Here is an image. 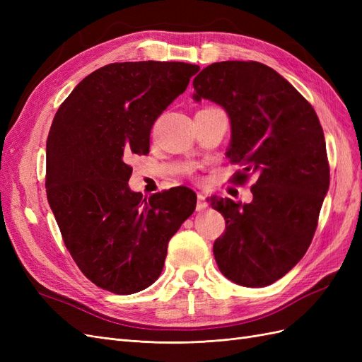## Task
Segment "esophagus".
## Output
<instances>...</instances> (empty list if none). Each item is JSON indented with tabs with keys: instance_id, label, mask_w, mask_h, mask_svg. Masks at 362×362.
<instances>
[{
	"instance_id": "esophagus-1",
	"label": "esophagus",
	"mask_w": 362,
	"mask_h": 362,
	"mask_svg": "<svg viewBox=\"0 0 362 362\" xmlns=\"http://www.w3.org/2000/svg\"><path fill=\"white\" fill-rule=\"evenodd\" d=\"M206 201H205V196L202 193H198V202H196V211H204L206 208Z\"/></svg>"
}]
</instances>
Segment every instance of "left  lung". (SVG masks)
<instances>
[{"label": "left lung", "instance_id": "obj_1", "mask_svg": "<svg viewBox=\"0 0 362 362\" xmlns=\"http://www.w3.org/2000/svg\"><path fill=\"white\" fill-rule=\"evenodd\" d=\"M193 100L225 108L231 120L226 157L250 175V204L211 198L226 229L214 246L223 275L243 287H266L288 273L308 250L325 196L329 164L314 108L276 71L258 62H218L193 80Z\"/></svg>", "mask_w": 362, "mask_h": 362}]
</instances>
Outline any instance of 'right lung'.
<instances>
[{
	"mask_svg": "<svg viewBox=\"0 0 362 362\" xmlns=\"http://www.w3.org/2000/svg\"><path fill=\"white\" fill-rule=\"evenodd\" d=\"M198 64L124 62L76 84L47 140V196L63 242L95 286L133 294L154 284L168 243L196 208L173 187L144 199L128 181L133 154H148L157 117L187 89Z\"/></svg>",
	"mask_w": 362,
	"mask_h": 362,
	"instance_id": "add662e5",
	"label": "right lung"
}]
</instances>
